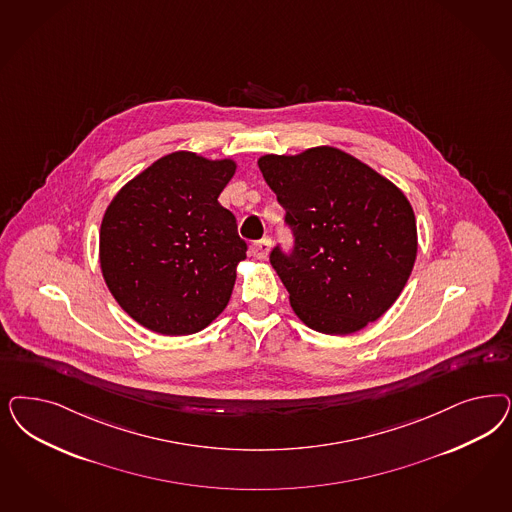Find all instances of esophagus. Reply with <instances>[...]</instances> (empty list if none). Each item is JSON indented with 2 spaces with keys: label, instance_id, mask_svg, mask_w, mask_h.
I'll use <instances>...</instances> for the list:
<instances>
[{
  "label": "esophagus",
  "instance_id": "obj_1",
  "mask_svg": "<svg viewBox=\"0 0 512 512\" xmlns=\"http://www.w3.org/2000/svg\"><path fill=\"white\" fill-rule=\"evenodd\" d=\"M269 250H271V239H269V237H264L262 241L252 243V254H254L258 260H264V258H267Z\"/></svg>",
  "mask_w": 512,
  "mask_h": 512
}]
</instances>
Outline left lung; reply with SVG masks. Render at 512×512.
<instances>
[{"mask_svg": "<svg viewBox=\"0 0 512 512\" xmlns=\"http://www.w3.org/2000/svg\"><path fill=\"white\" fill-rule=\"evenodd\" d=\"M286 209L296 248L271 252L297 318L326 335L379 320L411 277L418 233L407 196L379 171L330 145L258 158Z\"/></svg>", "mask_w": 512, "mask_h": 512, "instance_id": "left-lung-1", "label": "left lung"}]
</instances>
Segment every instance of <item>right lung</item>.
<instances>
[{
	"mask_svg": "<svg viewBox=\"0 0 512 512\" xmlns=\"http://www.w3.org/2000/svg\"><path fill=\"white\" fill-rule=\"evenodd\" d=\"M235 169L231 158L177 150L126 182L107 205L101 275L143 328L192 335L226 309L237 265L247 258L235 216L218 203Z\"/></svg>",
	"mask_w": 512,
	"mask_h": 512,
	"instance_id": "right-lung-1",
	"label": "right lung"
}]
</instances>
